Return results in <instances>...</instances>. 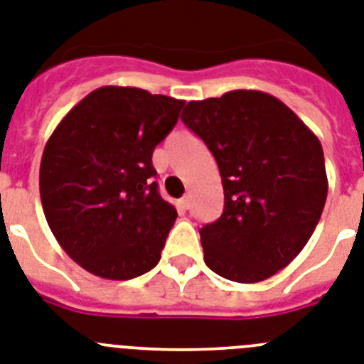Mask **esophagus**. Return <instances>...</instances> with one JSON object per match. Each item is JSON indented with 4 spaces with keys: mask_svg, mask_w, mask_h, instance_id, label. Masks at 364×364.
<instances>
[{
    "mask_svg": "<svg viewBox=\"0 0 364 364\" xmlns=\"http://www.w3.org/2000/svg\"><path fill=\"white\" fill-rule=\"evenodd\" d=\"M179 209H183V210L191 209V198L188 196L181 198V200H179Z\"/></svg>",
    "mask_w": 364,
    "mask_h": 364,
    "instance_id": "1",
    "label": "esophagus"
}]
</instances>
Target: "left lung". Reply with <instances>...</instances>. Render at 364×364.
Masks as SVG:
<instances>
[{
  "instance_id": "obj_1",
  "label": "left lung",
  "mask_w": 364,
  "mask_h": 364,
  "mask_svg": "<svg viewBox=\"0 0 364 364\" xmlns=\"http://www.w3.org/2000/svg\"><path fill=\"white\" fill-rule=\"evenodd\" d=\"M181 120L215 155L224 187V213L200 229L205 264L239 283L268 279L304 250L322 216L320 140L261 90L188 102Z\"/></svg>"
}]
</instances>
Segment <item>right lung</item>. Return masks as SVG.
<instances>
[{"mask_svg":"<svg viewBox=\"0 0 364 364\" xmlns=\"http://www.w3.org/2000/svg\"><path fill=\"white\" fill-rule=\"evenodd\" d=\"M185 102L135 87H102L46 142L41 200L57 242L79 267L125 281L161 259L177 218L161 198L151 155Z\"/></svg>","mask_w":364,"mask_h":364,"instance_id":"obj_1","label":"right lung"}]
</instances>
